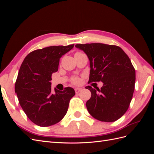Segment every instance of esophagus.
I'll return each mask as SVG.
<instances>
[{
	"instance_id": "obj_1",
	"label": "esophagus",
	"mask_w": 154,
	"mask_h": 154,
	"mask_svg": "<svg viewBox=\"0 0 154 154\" xmlns=\"http://www.w3.org/2000/svg\"><path fill=\"white\" fill-rule=\"evenodd\" d=\"M74 90H75V92L76 93V94H78V93H79L81 91L82 88H75V89Z\"/></svg>"
}]
</instances>
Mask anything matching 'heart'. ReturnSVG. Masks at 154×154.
I'll list each match as a JSON object with an SVG mask.
<instances>
[{"label": "heart", "instance_id": "heart-1", "mask_svg": "<svg viewBox=\"0 0 154 154\" xmlns=\"http://www.w3.org/2000/svg\"><path fill=\"white\" fill-rule=\"evenodd\" d=\"M76 53H80V52H77ZM71 82L74 84H78L80 82V78H78L77 76H74L71 79Z\"/></svg>", "mask_w": 154, "mask_h": 154}]
</instances>
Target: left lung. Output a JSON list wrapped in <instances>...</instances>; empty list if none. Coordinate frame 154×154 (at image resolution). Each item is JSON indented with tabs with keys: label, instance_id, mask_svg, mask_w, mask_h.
Wrapping results in <instances>:
<instances>
[{
	"label": "left lung",
	"instance_id": "left-lung-1",
	"mask_svg": "<svg viewBox=\"0 0 154 154\" xmlns=\"http://www.w3.org/2000/svg\"><path fill=\"white\" fill-rule=\"evenodd\" d=\"M75 47L84 51L90 60L88 83H103L101 89L85 87L91 92L86 103L88 112L101 122H116L128 110L135 88L136 71L129 57L114 45L80 44Z\"/></svg>",
	"mask_w": 154,
	"mask_h": 154
}]
</instances>
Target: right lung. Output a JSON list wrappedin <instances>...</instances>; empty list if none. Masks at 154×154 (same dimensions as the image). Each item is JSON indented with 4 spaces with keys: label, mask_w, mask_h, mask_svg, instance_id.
I'll list each match as a JSON object with an SVG mask.
<instances>
[{
    "label": "right lung",
    "mask_w": 154,
    "mask_h": 154,
    "mask_svg": "<svg viewBox=\"0 0 154 154\" xmlns=\"http://www.w3.org/2000/svg\"><path fill=\"white\" fill-rule=\"evenodd\" d=\"M49 46L26 56L18 71L15 91L27 117L40 127L58 123L66 116L69 101L75 95L71 87L63 91L51 89L53 72L58 71L62 56L74 47Z\"/></svg>",
    "instance_id": "1"
}]
</instances>
